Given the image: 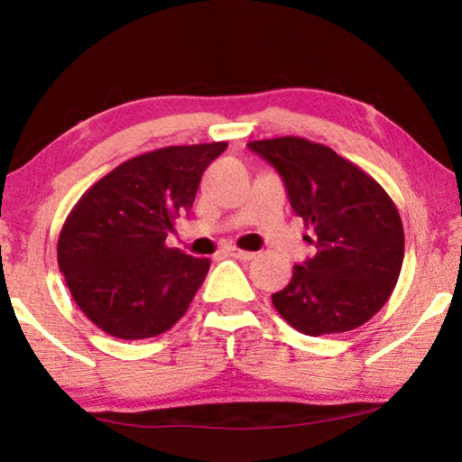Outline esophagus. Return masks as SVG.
I'll return each mask as SVG.
<instances>
[{
    "instance_id": "obj_1",
    "label": "esophagus",
    "mask_w": 462,
    "mask_h": 462,
    "mask_svg": "<svg viewBox=\"0 0 462 462\" xmlns=\"http://www.w3.org/2000/svg\"><path fill=\"white\" fill-rule=\"evenodd\" d=\"M230 255L236 257V260H243V262H249L255 257V254H251V251H243V249H230Z\"/></svg>"
}]
</instances>
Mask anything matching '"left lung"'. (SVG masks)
Returning <instances> with one entry per match:
<instances>
[{"label": "left lung", "instance_id": "1", "mask_svg": "<svg viewBox=\"0 0 462 462\" xmlns=\"http://www.w3.org/2000/svg\"><path fill=\"white\" fill-rule=\"evenodd\" d=\"M273 164L295 215L312 227L315 255L295 263L273 304L306 336L342 334L391 298L403 263V226L383 186L328 145L302 137L251 141Z\"/></svg>", "mask_w": 462, "mask_h": 462}]
</instances>
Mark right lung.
I'll list each match as a JSON object with an SVG mask.
<instances>
[{"label":"right lung","mask_w":462,"mask_h":462,"mask_svg":"<svg viewBox=\"0 0 462 462\" xmlns=\"http://www.w3.org/2000/svg\"><path fill=\"white\" fill-rule=\"evenodd\" d=\"M226 147L219 141L141 153L98 180L71 208L59 236V268L98 329L143 340L186 315L211 262L164 241Z\"/></svg>","instance_id":"obj_1"}]
</instances>
